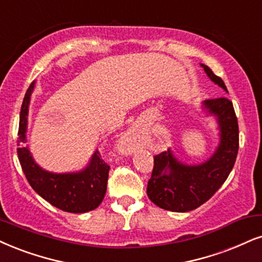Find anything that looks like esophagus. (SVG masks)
<instances>
[{"mask_svg":"<svg viewBox=\"0 0 262 262\" xmlns=\"http://www.w3.org/2000/svg\"><path fill=\"white\" fill-rule=\"evenodd\" d=\"M137 138H138V135H137L136 131H130V132H128V134L126 135V137H125L126 146H127V147L134 146V144L137 142Z\"/></svg>","mask_w":262,"mask_h":262,"instance_id":"1","label":"esophagus"}]
</instances>
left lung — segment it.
Instances as JSON below:
<instances>
[{"label": "left lung", "mask_w": 262, "mask_h": 262, "mask_svg": "<svg viewBox=\"0 0 262 262\" xmlns=\"http://www.w3.org/2000/svg\"><path fill=\"white\" fill-rule=\"evenodd\" d=\"M212 82L224 91L227 87L209 67L200 64ZM206 116H214L219 130V146L211 157L189 165L177 159L169 149L154 157V167L148 181L147 194L161 209L186 212L204 204L224 185L233 169L239 147V131L233 104L226 97L202 103Z\"/></svg>", "instance_id": "1"}]
</instances>
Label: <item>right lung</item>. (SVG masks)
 Masks as SVG:
<instances>
[{"label":"right lung","mask_w":262,"mask_h":262,"mask_svg":"<svg viewBox=\"0 0 262 262\" xmlns=\"http://www.w3.org/2000/svg\"><path fill=\"white\" fill-rule=\"evenodd\" d=\"M35 81L29 86L20 109L18 132V158L28 182L32 189L56 208L73 214L91 211L102 203L106 192L109 165L99 157L98 150L93 153L89 164L75 172H51L38 165L27 143L28 115L31 93Z\"/></svg>","instance_id":"obj_1"}]
</instances>
